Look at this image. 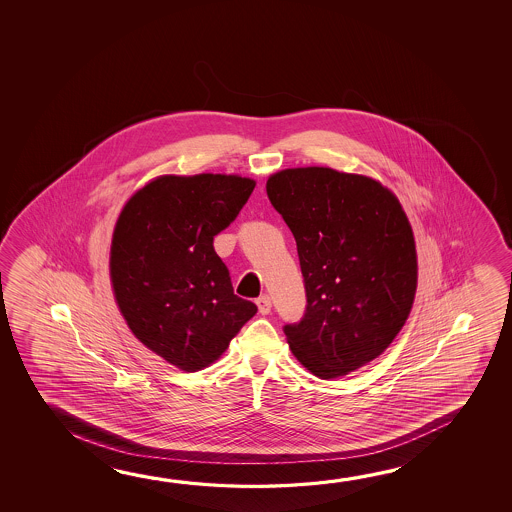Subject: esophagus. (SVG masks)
I'll return each mask as SVG.
<instances>
[{
  "mask_svg": "<svg viewBox=\"0 0 512 512\" xmlns=\"http://www.w3.org/2000/svg\"><path fill=\"white\" fill-rule=\"evenodd\" d=\"M257 307H259V312L262 316H268L269 312H271V300H269V296H260L257 298Z\"/></svg>",
  "mask_w": 512,
  "mask_h": 512,
  "instance_id": "obj_1",
  "label": "esophagus"
}]
</instances>
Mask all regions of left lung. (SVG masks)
I'll use <instances>...</instances> for the list:
<instances>
[{"mask_svg":"<svg viewBox=\"0 0 512 512\" xmlns=\"http://www.w3.org/2000/svg\"><path fill=\"white\" fill-rule=\"evenodd\" d=\"M291 228L307 310L284 328L294 357L328 380L357 371L393 343L411 314L418 255L396 194L375 178L289 168L266 182Z\"/></svg>","mask_w":512,"mask_h":512,"instance_id":"8db88e82","label":"left lung"}]
</instances>
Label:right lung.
Segmentation results:
<instances>
[{"label": "right lung", "mask_w": 512, "mask_h": 512, "mask_svg": "<svg viewBox=\"0 0 512 512\" xmlns=\"http://www.w3.org/2000/svg\"><path fill=\"white\" fill-rule=\"evenodd\" d=\"M253 187L241 175H160L119 212L109 260L119 312L148 350L187 373L218 361L257 312L212 246Z\"/></svg>", "instance_id": "obj_1"}]
</instances>
